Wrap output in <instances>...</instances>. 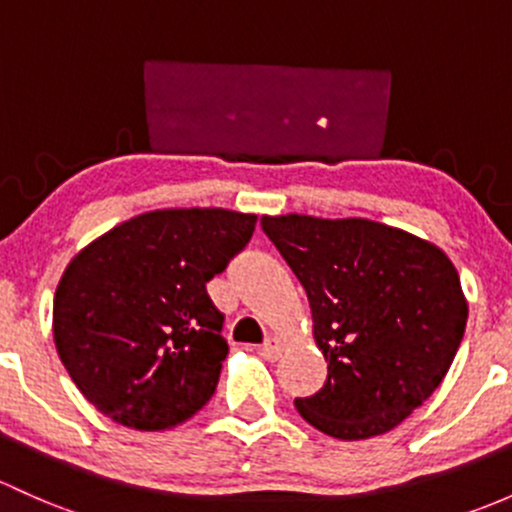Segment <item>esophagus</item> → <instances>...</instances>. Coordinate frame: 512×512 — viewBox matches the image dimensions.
I'll return each instance as SVG.
<instances>
[{"instance_id": "esophagus-1", "label": "esophagus", "mask_w": 512, "mask_h": 512, "mask_svg": "<svg viewBox=\"0 0 512 512\" xmlns=\"http://www.w3.org/2000/svg\"><path fill=\"white\" fill-rule=\"evenodd\" d=\"M282 351H284V341H282V338H277V336L267 338V341L262 343V348H260L262 358H265V360H277L279 355H282Z\"/></svg>"}]
</instances>
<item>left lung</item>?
I'll return each instance as SVG.
<instances>
[{"label": "left lung", "mask_w": 512, "mask_h": 512, "mask_svg": "<svg viewBox=\"0 0 512 512\" xmlns=\"http://www.w3.org/2000/svg\"><path fill=\"white\" fill-rule=\"evenodd\" d=\"M262 230L309 297L328 360L324 387L294 400L311 427L358 441L417 410L461 346L469 304L432 242L368 218L262 215Z\"/></svg>", "instance_id": "1"}]
</instances>
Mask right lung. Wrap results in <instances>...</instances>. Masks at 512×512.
Returning a JSON list of instances; mask_svg holds the SVG:
<instances>
[{"mask_svg": "<svg viewBox=\"0 0 512 512\" xmlns=\"http://www.w3.org/2000/svg\"><path fill=\"white\" fill-rule=\"evenodd\" d=\"M257 215L142 213L73 257L53 297V341L85 400L122 427L164 432L213 397L228 343L206 284Z\"/></svg>", "mask_w": 512, "mask_h": 512, "instance_id": "obj_1", "label": "right lung"}]
</instances>
